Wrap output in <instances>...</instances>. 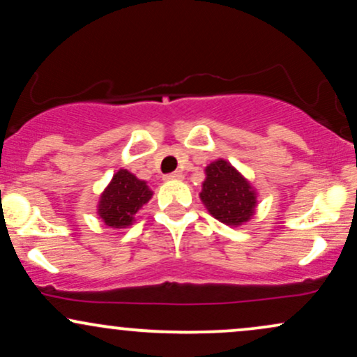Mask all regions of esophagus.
Returning a JSON list of instances; mask_svg holds the SVG:
<instances>
[{
	"mask_svg": "<svg viewBox=\"0 0 357 357\" xmlns=\"http://www.w3.org/2000/svg\"><path fill=\"white\" fill-rule=\"evenodd\" d=\"M166 181H176V179H183V173L181 171H174V173H169L165 176Z\"/></svg>",
	"mask_w": 357,
	"mask_h": 357,
	"instance_id": "esophagus-1",
	"label": "esophagus"
}]
</instances>
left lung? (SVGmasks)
<instances>
[{"label": "left lung", "instance_id": "8db88e82", "mask_svg": "<svg viewBox=\"0 0 357 357\" xmlns=\"http://www.w3.org/2000/svg\"><path fill=\"white\" fill-rule=\"evenodd\" d=\"M199 196L208 211L227 225L248 221L257 203L250 183L223 159L206 167V181Z\"/></svg>", "mask_w": 357, "mask_h": 357}]
</instances>
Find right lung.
Here are the masks:
<instances>
[{
	"label": "right lung",
	"mask_w": 357,
	"mask_h": 357,
	"mask_svg": "<svg viewBox=\"0 0 357 357\" xmlns=\"http://www.w3.org/2000/svg\"><path fill=\"white\" fill-rule=\"evenodd\" d=\"M153 196L144 181L129 171L121 169L114 176L99 203V215L105 225L124 228L132 223V216Z\"/></svg>",
	"instance_id": "obj_1"
}]
</instances>
